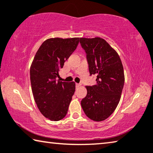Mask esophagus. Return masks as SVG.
Wrapping results in <instances>:
<instances>
[{"label":"esophagus","instance_id":"obj_1","mask_svg":"<svg viewBox=\"0 0 153 153\" xmlns=\"http://www.w3.org/2000/svg\"><path fill=\"white\" fill-rule=\"evenodd\" d=\"M80 86H81V84L76 83V88H79V87H80Z\"/></svg>","mask_w":153,"mask_h":153}]
</instances>
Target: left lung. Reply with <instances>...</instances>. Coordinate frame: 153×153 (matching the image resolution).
Listing matches in <instances>:
<instances>
[{
    "label": "left lung",
    "mask_w": 153,
    "mask_h": 153,
    "mask_svg": "<svg viewBox=\"0 0 153 153\" xmlns=\"http://www.w3.org/2000/svg\"><path fill=\"white\" fill-rule=\"evenodd\" d=\"M80 43L87 54L90 75L96 76V85L85 86L88 93L81 107L90 119L103 121L120 100L124 83L123 63L116 51L101 37H81Z\"/></svg>",
    "instance_id": "obj_1"
}]
</instances>
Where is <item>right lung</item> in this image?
Masks as SVG:
<instances>
[{"instance_id": "add662e5", "label": "right lung", "mask_w": 153, "mask_h": 153, "mask_svg": "<svg viewBox=\"0 0 153 153\" xmlns=\"http://www.w3.org/2000/svg\"><path fill=\"white\" fill-rule=\"evenodd\" d=\"M79 37L47 39L35 55L30 68V79L35 102L44 117L59 121L66 116L75 83L57 81L59 71L74 52Z\"/></svg>"}]
</instances>
